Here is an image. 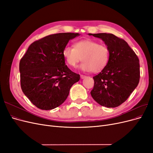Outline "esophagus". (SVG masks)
Instances as JSON below:
<instances>
[{
	"mask_svg": "<svg viewBox=\"0 0 153 153\" xmlns=\"http://www.w3.org/2000/svg\"><path fill=\"white\" fill-rule=\"evenodd\" d=\"M80 78H82V79H84V78H86V76H85V75H80Z\"/></svg>",
	"mask_w": 153,
	"mask_h": 153,
	"instance_id": "esophagus-1",
	"label": "esophagus"
}]
</instances>
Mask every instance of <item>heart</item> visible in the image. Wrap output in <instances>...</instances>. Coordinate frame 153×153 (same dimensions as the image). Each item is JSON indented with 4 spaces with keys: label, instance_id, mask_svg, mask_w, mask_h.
<instances>
[{
    "label": "heart",
    "instance_id": "heart-1",
    "mask_svg": "<svg viewBox=\"0 0 153 153\" xmlns=\"http://www.w3.org/2000/svg\"><path fill=\"white\" fill-rule=\"evenodd\" d=\"M62 57L67 64L75 67L81 60L84 61L80 68L85 71L98 73L107 66L110 59V50L105 44L99 43L92 39L78 41L73 44L64 47Z\"/></svg>",
    "mask_w": 153,
    "mask_h": 153
}]
</instances>
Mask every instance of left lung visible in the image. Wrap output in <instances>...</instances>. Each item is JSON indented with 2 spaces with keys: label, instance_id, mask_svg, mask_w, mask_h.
I'll return each mask as SVG.
<instances>
[{
  "label": "left lung",
  "instance_id": "8db88e82",
  "mask_svg": "<svg viewBox=\"0 0 153 153\" xmlns=\"http://www.w3.org/2000/svg\"><path fill=\"white\" fill-rule=\"evenodd\" d=\"M89 35L101 38L110 50L107 66L93 77L91 94L101 106L117 107L126 101L139 83V59L126 41L112 34Z\"/></svg>",
  "mask_w": 153,
  "mask_h": 153
}]
</instances>
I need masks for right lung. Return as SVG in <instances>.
<instances>
[{
	"label": "right lung",
	"mask_w": 153,
	"mask_h": 153,
	"mask_svg": "<svg viewBox=\"0 0 153 153\" xmlns=\"http://www.w3.org/2000/svg\"><path fill=\"white\" fill-rule=\"evenodd\" d=\"M78 33H58L32 43L20 61V85L24 94L36 107L52 110L62 104L80 75L65 64L62 52Z\"/></svg>",
	"instance_id": "right-lung-1"
}]
</instances>
